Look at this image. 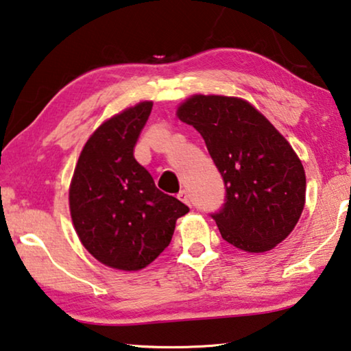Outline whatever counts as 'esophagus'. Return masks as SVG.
Wrapping results in <instances>:
<instances>
[{
    "label": "esophagus",
    "mask_w": 351,
    "mask_h": 351,
    "mask_svg": "<svg viewBox=\"0 0 351 351\" xmlns=\"http://www.w3.org/2000/svg\"><path fill=\"white\" fill-rule=\"evenodd\" d=\"M178 198H180L182 203H186V204L190 206V195H189L187 190H181V192L178 193Z\"/></svg>",
    "instance_id": "esophagus-1"
}]
</instances>
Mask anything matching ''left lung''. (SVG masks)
I'll use <instances>...</instances> for the list:
<instances>
[{"mask_svg":"<svg viewBox=\"0 0 351 351\" xmlns=\"http://www.w3.org/2000/svg\"><path fill=\"white\" fill-rule=\"evenodd\" d=\"M178 117L203 136L226 198L215 219L223 239L247 252L283 241L305 206V171L293 147L246 100L193 96Z\"/></svg>","mask_w":351,"mask_h":351,"instance_id":"obj_1","label":"left lung"}]
</instances>
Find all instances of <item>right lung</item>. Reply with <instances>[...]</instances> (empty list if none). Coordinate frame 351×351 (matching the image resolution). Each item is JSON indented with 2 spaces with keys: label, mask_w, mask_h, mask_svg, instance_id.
I'll list each match as a JSON object with an SVG mask.
<instances>
[{
  "label": "right lung",
  "mask_w": 351,
  "mask_h": 351,
  "mask_svg": "<svg viewBox=\"0 0 351 351\" xmlns=\"http://www.w3.org/2000/svg\"><path fill=\"white\" fill-rule=\"evenodd\" d=\"M152 106L141 102L104 122L83 147L69 189L82 245L100 263L122 271L150 265L170 245L176 219L189 212L134 159Z\"/></svg>",
  "instance_id": "obj_1"
}]
</instances>
